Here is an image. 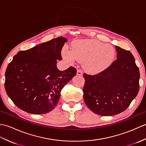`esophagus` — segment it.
<instances>
[{"mask_svg": "<svg viewBox=\"0 0 146 146\" xmlns=\"http://www.w3.org/2000/svg\"><path fill=\"white\" fill-rule=\"evenodd\" d=\"M76 74L78 75H82V74H83V73H82V71L81 70H77V73H76Z\"/></svg>", "mask_w": 146, "mask_h": 146, "instance_id": "1", "label": "esophagus"}]
</instances>
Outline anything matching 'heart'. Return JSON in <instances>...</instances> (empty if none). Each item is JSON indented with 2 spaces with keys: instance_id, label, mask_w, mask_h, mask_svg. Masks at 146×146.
Instances as JSON below:
<instances>
[{
  "instance_id": "heart-1",
  "label": "heart",
  "mask_w": 146,
  "mask_h": 146,
  "mask_svg": "<svg viewBox=\"0 0 146 146\" xmlns=\"http://www.w3.org/2000/svg\"><path fill=\"white\" fill-rule=\"evenodd\" d=\"M64 60L85 61L84 67L88 72L97 73L106 69L112 63L115 51L112 46L97 40H80L74 42L73 49L63 52Z\"/></svg>"
}]
</instances>
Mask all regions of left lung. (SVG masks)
Instances as JSON below:
<instances>
[{
	"label": "left lung",
	"mask_w": 146,
	"mask_h": 146,
	"mask_svg": "<svg viewBox=\"0 0 146 146\" xmlns=\"http://www.w3.org/2000/svg\"><path fill=\"white\" fill-rule=\"evenodd\" d=\"M117 60L97 75L83 74V99L90 109L102 116L126 110L139 90V68L131 52L116 46Z\"/></svg>",
	"instance_id": "left-lung-1"
}]
</instances>
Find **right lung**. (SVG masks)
<instances>
[{
	"instance_id": "add662e5",
	"label": "right lung",
	"mask_w": 146,
	"mask_h": 146,
	"mask_svg": "<svg viewBox=\"0 0 146 146\" xmlns=\"http://www.w3.org/2000/svg\"><path fill=\"white\" fill-rule=\"evenodd\" d=\"M63 37L39 44L15 55L7 67L5 89L14 104L27 113L43 114L53 110L64 86L76 75L75 68L60 71Z\"/></svg>"
}]
</instances>
